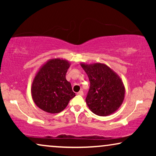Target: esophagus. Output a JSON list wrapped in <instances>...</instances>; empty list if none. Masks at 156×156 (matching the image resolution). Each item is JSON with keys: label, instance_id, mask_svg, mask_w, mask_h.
<instances>
[{"label": "esophagus", "instance_id": "34e87169", "mask_svg": "<svg viewBox=\"0 0 156 156\" xmlns=\"http://www.w3.org/2000/svg\"><path fill=\"white\" fill-rule=\"evenodd\" d=\"M76 94H77L78 95H80V96L84 95V92H83V91H79V92H77Z\"/></svg>", "mask_w": 156, "mask_h": 156}]
</instances>
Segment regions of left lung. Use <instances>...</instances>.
Instances as JSON below:
<instances>
[{"label": "left lung", "mask_w": 156, "mask_h": 156, "mask_svg": "<svg viewBox=\"0 0 156 156\" xmlns=\"http://www.w3.org/2000/svg\"><path fill=\"white\" fill-rule=\"evenodd\" d=\"M80 65L90 82L86 98L89 109L101 116L116 112L125 97V87L120 76L105 64L82 62Z\"/></svg>", "instance_id": "left-lung-1"}]
</instances>
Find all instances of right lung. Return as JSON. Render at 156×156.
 <instances>
[{"instance_id": "1", "label": "right lung", "mask_w": 156, "mask_h": 156, "mask_svg": "<svg viewBox=\"0 0 156 156\" xmlns=\"http://www.w3.org/2000/svg\"><path fill=\"white\" fill-rule=\"evenodd\" d=\"M70 62L60 58L50 59L41 66L31 87V94L36 106L49 114L61 112L69 104L75 93L66 73Z\"/></svg>"}]
</instances>
